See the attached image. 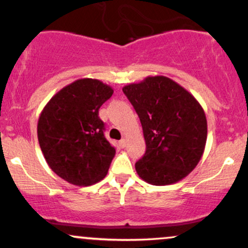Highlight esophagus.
I'll list each match as a JSON object with an SVG mask.
<instances>
[{
    "instance_id": "obj_1",
    "label": "esophagus",
    "mask_w": 248,
    "mask_h": 248,
    "mask_svg": "<svg viewBox=\"0 0 248 248\" xmlns=\"http://www.w3.org/2000/svg\"><path fill=\"white\" fill-rule=\"evenodd\" d=\"M120 146L122 148H124V147L127 146V140H126V139H122V140L120 141Z\"/></svg>"
}]
</instances>
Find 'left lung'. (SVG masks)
I'll return each instance as SVG.
<instances>
[{"instance_id":"left-lung-1","label":"left lung","mask_w":248,"mask_h":248,"mask_svg":"<svg viewBox=\"0 0 248 248\" xmlns=\"http://www.w3.org/2000/svg\"><path fill=\"white\" fill-rule=\"evenodd\" d=\"M140 118L146 153L135 163L153 186L186 177L203 156L207 122L203 107L184 87L163 76L147 77L122 88Z\"/></svg>"}]
</instances>
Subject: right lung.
<instances>
[{
  "label": "right lung",
  "mask_w": 248,
  "mask_h": 248,
  "mask_svg": "<svg viewBox=\"0 0 248 248\" xmlns=\"http://www.w3.org/2000/svg\"><path fill=\"white\" fill-rule=\"evenodd\" d=\"M113 92L98 79H78L57 92L39 115L37 136L45 161L73 186H92L107 175L115 148L105 138L99 108Z\"/></svg>",
  "instance_id": "1"
}]
</instances>
